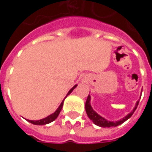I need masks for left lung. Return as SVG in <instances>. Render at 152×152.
Returning a JSON list of instances; mask_svg holds the SVG:
<instances>
[{
  "label": "left lung",
  "mask_w": 152,
  "mask_h": 152,
  "mask_svg": "<svg viewBox=\"0 0 152 152\" xmlns=\"http://www.w3.org/2000/svg\"><path fill=\"white\" fill-rule=\"evenodd\" d=\"M138 101L136 103V105H135V107L134 108V110L130 112V113H129V114L124 117L122 120H120V121H107L106 119H104L103 117H102L101 115H99L98 113L96 112H94V110H93L92 107L90 105V96H88V98H87V100H86V113H87V115L89 116V118L91 120V121L94 122V124H95L96 125H98V126H100V127H115V126H118V125H120V124H123L124 121H126L128 119H129V118L132 116V115L134 114V112H135V110L137 108V105H138Z\"/></svg>",
  "instance_id": "obj_1"
}]
</instances>
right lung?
Wrapping results in <instances>:
<instances>
[{
	"label": "right lung",
	"mask_w": 152,
	"mask_h": 152,
	"mask_svg": "<svg viewBox=\"0 0 152 152\" xmlns=\"http://www.w3.org/2000/svg\"><path fill=\"white\" fill-rule=\"evenodd\" d=\"M76 86H74L72 88V89H70L69 92L67 93V94H66V96L69 95L72 92V90L75 88L76 87ZM63 101L62 102H61V104H60V106L58 107V109H57L55 112H53V114L50 115L49 116H47V117L44 118V119H41V120H39V121H29V120H28L30 123H31V124H37V125H44V124H49V123H51L52 121H53L55 119H56L58 116V115H59L60 112H61V110H62V108H63Z\"/></svg>",
	"instance_id": "obj_1"
}]
</instances>
